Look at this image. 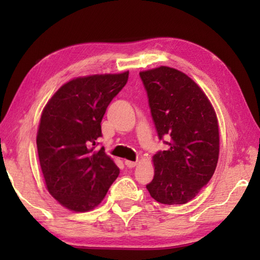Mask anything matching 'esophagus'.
Instances as JSON below:
<instances>
[{"instance_id":"esophagus-1","label":"esophagus","mask_w":260,"mask_h":260,"mask_svg":"<svg viewBox=\"0 0 260 260\" xmlns=\"http://www.w3.org/2000/svg\"><path fill=\"white\" fill-rule=\"evenodd\" d=\"M136 164H138V162L136 161H131V160H125V165L128 167V169H133V167H135L136 166Z\"/></svg>"}]
</instances>
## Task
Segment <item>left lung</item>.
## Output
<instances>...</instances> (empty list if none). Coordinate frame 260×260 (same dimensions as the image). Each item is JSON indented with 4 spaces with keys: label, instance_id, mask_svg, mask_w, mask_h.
<instances>
[{
    "label": "left lung",
    "instance_id": "1",
    "mask_svg": "<svg viewBox=\"0 0 260 260\" xmlns=\"http://www.w3.org/2000/svg\"><path fill=\"white\" fill-rule=\"evenodd\" d=\"M158 138L167 150L152 157L155 175L147 184L161 204H184L208 184L219 157V127L204 91L187 74L160 67L140 72Z\"/></svg>",
    "mask_w": 260,
    "mask_h": 260
}]
</instances>
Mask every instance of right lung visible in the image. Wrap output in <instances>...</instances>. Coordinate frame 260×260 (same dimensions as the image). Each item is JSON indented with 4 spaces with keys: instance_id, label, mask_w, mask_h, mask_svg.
I'll use <instances>...</instances> for the list:
<instances>
[{
    "instance_id": "obj_1",
    "label": "right lung",
    "mask_w": 260,
    "mask_h": 260,
    "mask_svg": "<svg viewBox=\"0 0 260 260\" xmlns=\"http://www.w3.org/2000/svg\"><path fill=\"white\" fill-rule=\"evenodd\" d=\"M128 71L76 78L61 86L43 109L38 155L50 195L65 208L86 212L98 206L119 175L102 147L101 121Z\"/></svg>"
}]
</instances>
